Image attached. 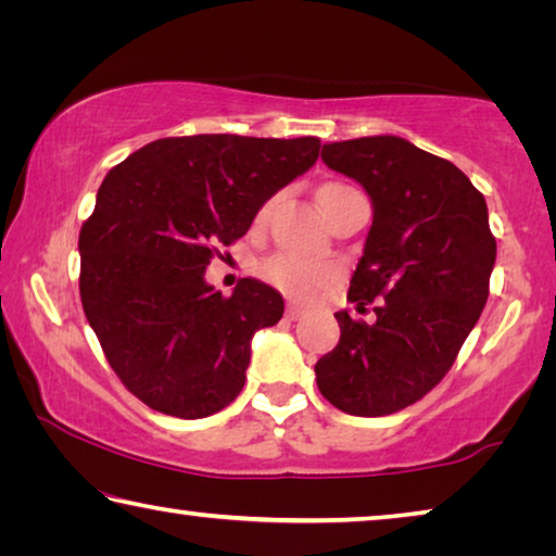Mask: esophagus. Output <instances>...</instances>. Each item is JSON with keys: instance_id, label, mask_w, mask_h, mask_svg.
<instances>
[{"instance_id": "esophagus-1", "label": "esophagus", "mask_w": 556, "mask_h": 556, "mask_svg": "<svg viewBox=\"0 0 556 556\" xmlns=\"http://www.w3.org/2000/svg\"><path fill=\"white\" fill-rule=\"evenodd\" d=\"M304 316V308H301L299 304H287V318L289 321H296V318Z\"/></svg>"}]
</instances>
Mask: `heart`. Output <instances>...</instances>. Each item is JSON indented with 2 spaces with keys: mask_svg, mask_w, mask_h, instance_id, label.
I'll return each mask as SVG.
<instances>
[{
  "mask_svg": "<svg viewBox=\"0 0 556 556\" xmlns=\"http://www.w3.org/2000/svg\"><path fill=\"white\" fill-rule=\"evenodd\" d=\"M333 188H345V186L328 184L321 188V193L318 195H324L326 191H333ZM271 203L275 201L262 205V211L257 215L260 220L267 218L271 211ZM260 275L267 281V285L279 289L281 294L289 299H308V296H314L328 279H331V267H326L324 262L281 252V255H275V257L262 262Z\"/></svg>",
  "mask_w": 556,
  "mask_h": 556,
  "instance_id": "heart-1",
  "label": "heart"
}]
</instances>
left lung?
I'll return each instance as SVG.
<instances>
[{
  "label": "left lung",
  "mask_w": 556,
  "mask_h": 556,
  "mask_svg": "<svg viewBox=\"0 0 556 556\" xmlns=\"http://www.w3.org/2000/svg\"><path fill=\"white\" fill-rule=\"evenodd\" d=\"M321 159L372 201L348 299L357 312L375 301V321L336 314L341 341L316 384L345 414L384 417L437 388L481 318L495 265L488 205L460 168L402 137L324 144Z\"/></svg>",
  "instance_id": "8db88e82"
}]
</instances>
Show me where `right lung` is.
Masks as SVG:
<instances>
[{
	"mask_svg": "<svg viewBox=\"0 0 556 556\" xmlns=\"http://www.w3.org/2000/svg\"><path fill=\"white\" fill-rule=\"evenodd\" d=\"M318 149V137H166L105 176L78 238L80 301L112 370L147 407L201 419L240 394L252 336L279 321L285 299L257 279L223 296L205 267Z\"/></svg>",
	"mask_w": 556,
	"mask_h": 556,
	"instance_id": "right-lung-1",
	"label": "right lung"
}]
</instances>
